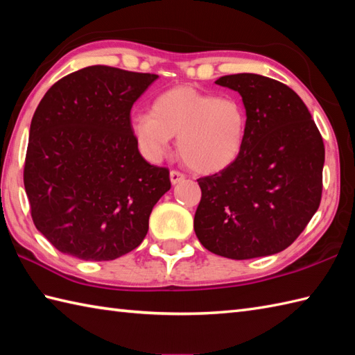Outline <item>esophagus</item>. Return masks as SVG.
<instances>
[{"instance_id": "1", "label": "esophagus", "mask_w": 355, "mask_h": 355, "mask_svg": "<svg viewBox=\"0 0 355 355\" xmlns=\"http://www.w3.org/2000/svg\"><path fill=\"white\" fill-rule=\"evenodd\" d=\"M184 179H185L184 173H180V171H178V170H171V171H170V180H171L173 185L179 184L180 180H184Z\"/></svg>"}]
</instances>
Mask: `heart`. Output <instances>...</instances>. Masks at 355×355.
Returning <instances> with one entry per match:
<instances>
[{"label":"heart","instance_id":"b5f03b06","mask_svg":"<svg viewBox=\"0 0 355 355\" xmlns=\"http://www.w3.org/2000/svg\"><path fill=\"white\" fill-rule=\"evenodd\" d=\"M246 112L234 97H216L191 86L157 96L152 112H137L130 130L148 161L168 155L178 137L182 161L198 173H216L237 159L246 137Z\"/></svg>","mask_w":355,"mask_h":355}]
</instances>
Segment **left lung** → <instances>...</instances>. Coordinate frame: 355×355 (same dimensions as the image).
Returning <instances> with one entry per match:
<instances>
[{
  "label": "left lung",
  "instance_id": "8db88e82",
  "mask_svg": "<svg viewBox=\"0 0 355 355\" xmlns=\"http://www.w3.org/2000/svg\"><path fill=\"white\" fill-rule=\"evenodd\" d=\"M216 83L241 96L246 137L230 167L198 179L196 235L212 254L231 259L278 254L319 208L324 139L287 85L249 73L223 76Z\"/></svg>",
  "mask_w": 355,
  "mask_h": 355
}]
</instances>
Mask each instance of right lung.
Returning <instances> with one entry per match:
<instances>
[{"label": "right lung", "mask_w": 355, "mask_h": 355, "mask_svg": "<svg viewBox=\"0 0 355 355\" xmlns=\"http://www.w3.org/2000/svg\"><path fill=\"white\" fill-rule=\"evenodd\" d=\"M157 78L106 65L62 77L31 118L24 187L36 230L62 254L111 261L143 243L170 171L148 164L130 109Z\"/></svg>", "instance_id": "1"}]
</instances>
